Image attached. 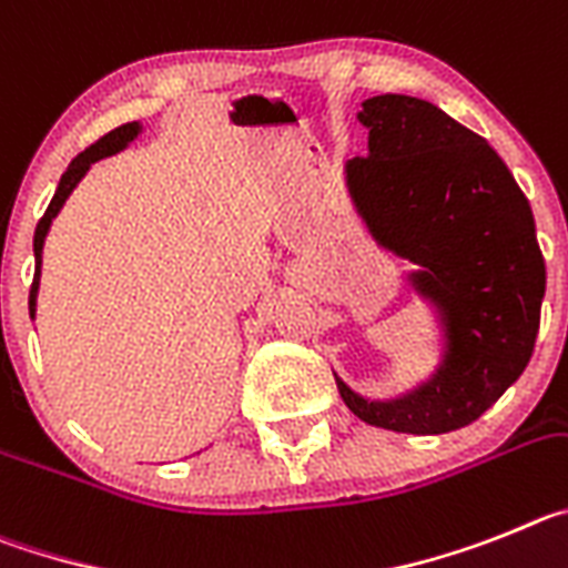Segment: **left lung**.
Instances as JSON below:
<instances>
[{
    "label": "left lung",
    "instance_id": "obj_1",
    "mask_svg": "<svg viewBox=\"0 0 568 568\" xmlns=\"http://www.w3.org/2000/svg\"><path fill=\"white\" fill-rule=\"evenodd\" d=\"M367 155L347 161V189L371 234L418 265L413 288L442 314L444 359L430 382L367 402L339 396L373 427L413 436L467 427L529 365L546 263L529 201L498 152L436 104L373 95L362 104Z\"/></svg>",
    "mask_w": 568,
    "mask_h": 568
}]
</instances>
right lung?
Returning <instances> with one entry per match:
<instances>
[{"label":"right lung","mask_w":568,"mask_h":568,"mask_svg":"<svg viewBox=\"0 0 568 568\" xmlns=\"http://www.w3.org/2000/svg\"><path fill=\"white\" fill-rule=\"evenodd\" d=\"M141 132V124L138 121H132V124H121L115 126L112 132H106L104 138H99L95 144L87 146L81 155H75L73 161H70L68 172L61 175L59 181V189H55L53 201H50L48 212H44V217L39 221V226H36V234H33V254H36V274H33V285H30V316L36 314V294H39V268H42V246H44V237H48V229L50 223H53V217L59 214V209L64 206V201L70 197V192L75 189V183L81 181V178L87 175V170H90V163L101 161V158L106 155H115V152L124 150L126 144H130L132 138Z\"/></svg>","instance_id":"1"}]
</instances>
